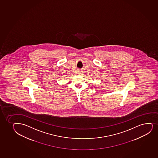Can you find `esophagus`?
Wrapping results in <instances>:
<instances>
[{
    "mask_svg": "<svg viewBox=\"0 0 158 158\" xmlns=\"http://www.w3.org/2000/svg\"><path fill=\"white\" fill-rule=\"evenodd\" d=\"M82 71H77V74L81 75L82 74Z\"/></svg>",
    "mask_w": 158,
    "mask_h": 158,
    "instance_id": "1",
    "label": "esophagus"
}]
</instances>
